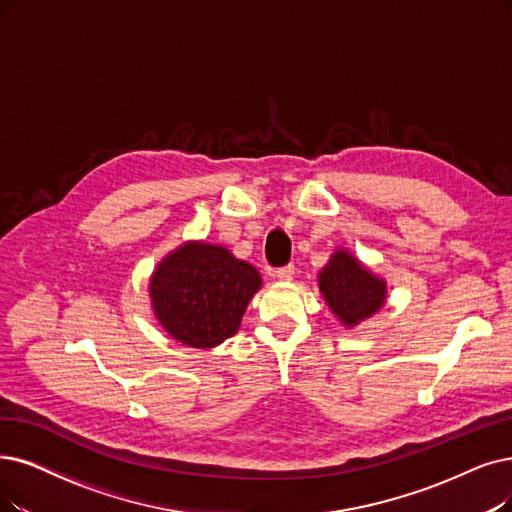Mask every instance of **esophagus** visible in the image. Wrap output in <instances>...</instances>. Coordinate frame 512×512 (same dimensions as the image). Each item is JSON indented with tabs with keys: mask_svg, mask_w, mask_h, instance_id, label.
Here are the masks:
<instances>
[{
	"mask_svg": "<svg viewBox=\"0 0 512 512\" xmlns=\"http://www.w3.org/2000/svg\"><path fill=\"white\" fill-rule=\"evenodd\" d=\"M275 277H277L279 281H292V279H294V267H292V264H288V267L277 269V271H275Z\"/></svg>",
	"mask_w": 512,
	"mask_h": 512,
	"instance_id": "34e87169",
	"label": "esophagus"
}]
</instances>
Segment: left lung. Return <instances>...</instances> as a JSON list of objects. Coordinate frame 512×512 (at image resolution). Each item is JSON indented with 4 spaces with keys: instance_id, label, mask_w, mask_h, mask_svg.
Masks as SVG:
<instances>
[{
    "instance_id": "left-lung-1",
    "label": "left lung",
    "mask_w": 512,
    "mask_h": 512,
    "mask_svg": "<svg viewBox=\"0 0 512 512\" xmlns=\"http://www.w3.org/2000/svg\"><path fill=\"white\" fill-rule=\"evenodd\" d=\"M319 294L346 330L380 313L388 298L386 279L376 275L353 252L338 248L317 275Z\"/></svg>"
}]
</instances>
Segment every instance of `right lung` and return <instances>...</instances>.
I'll return each mask as SVG.
<instances>
[{
	"instance_id": "right-lung-1",
	"label": "right lung",
	"mask_w": 512,
	"mask_h": 512,
	"mask_svg": "<svg viewBox=\"0 0 512 512\" xmlns=\"http://www.w3.org/2000/svg\"><path fill=\"white\" fill-rule=\"evenodd\" d=\"M260 288L262 277L250 262L197 239L163 256L149 277L151 311L161 330L193 349H214L237 334Z\"/></svg>"
}]
</instances>
